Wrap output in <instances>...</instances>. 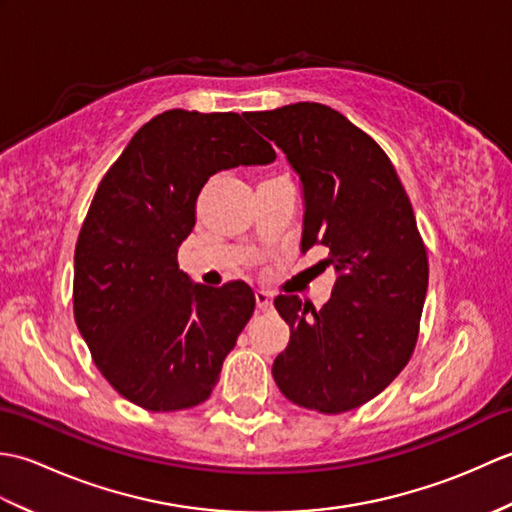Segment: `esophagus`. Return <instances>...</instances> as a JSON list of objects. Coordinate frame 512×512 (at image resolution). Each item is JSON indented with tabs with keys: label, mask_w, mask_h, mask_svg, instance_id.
<instances>
[{
	"label": "esophagus",
	"mask_w": 512,
	"mask_h": 512,
	"mask_svg": "<svg viewBox=\"0 0 512 512\" xmlns=\"http://www.w3.org/2000/svg\"><path fill=\"white\" fill-rule=\"evenodd\" d=\"M255 301H257V308L262 312H270L273 310V295L266 290H257L255 292Z\"/></svg>",
	"instance_id": "1"
}]
</instances>
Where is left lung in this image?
Returning <instances> with one entry per match:
<instances>
[{
    "mask_svg": "<svg viewBox=\"0 0 512 512\" xmlns=\"http://www.w3.org/2000/svg\"><path fill=\"white\" fill-rule=\"evenodd\" d=\"M244 116L301 180V253L323 246L339 275L321 310L297 295L275 299L290 343L273 378L299 407L356 409L402 372L418 341L429 259L416 215L385 151L332 107L292 103Z\"/></svg>",
    "mask_w": 512,
    "mask_h": 512,
    "instance_id": "left-lung-1",
    "label": "left lung"
}]
</instances>
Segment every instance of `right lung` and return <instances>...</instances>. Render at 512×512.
<instances>
[{
	"instance_id": "obj_1",
	"label": "right lung",
	"mask_w": 512,
	"mask_h": 512,
	"mask_svg": "<svg viewBox=\"0 0 512 512\" xmlns=\"http://www.w3.org/2000/svg\"><path fill=\"white\" fill-rule=\"evenodd\" d=\"M275 158L235 112L169 110L103 176L74 250V321L94 365L134 405L178 411L211 396L255 295L244 281L193 284L178 248L213 173Z\"/></svg>"
}]
</instances>
